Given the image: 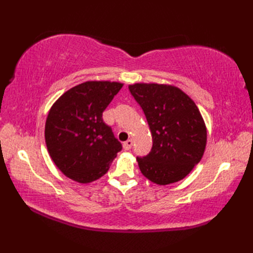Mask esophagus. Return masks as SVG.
<instances>
[{
  "instance_id": "34e87169",
  "label": "esophagus",
  "mask_w": 253,
  "mask_h": 253,
  "mask_svg": "<svg viewBox=\"0 0 253 253\" xmlns=\"http://www.w3.org/2000/svg\"><path fill=\"white\" fill-rule=\"evenodd\" d=\"M132 143H133V142H132L131 139H128L127 141L124 142L123 147H124V149H125V150H130L131 147H132Z\"/></svg>"
}]
</instances>
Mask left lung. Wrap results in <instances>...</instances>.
<instances>
[{"label":"left lung","instance_id":"1","mask_svg":"<svg viewBox=\"0 0 253 253\" xmlns=\"http://www.w3.org/2000/svg\"><path fill=\"white\" fill-rule=\"evenodd\" d=\"M128 89L152 135L151 151L137 157L142 175L158 185L182 179L200 162L207 144V128L195 102L173 85L136 84Z\"/></svg>","mask_w":253,"mask_h":253}]
</instances>
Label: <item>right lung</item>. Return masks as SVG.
Returning <instances> with one entry per match:
<instances>
[{"label": "right lung", "mask_w": 253, "mask_h": 253, "mask_svg": "<svg viewBox=\"0 0 253 253\" xmlns=\"http://www.w3.org/2000/svg\"><path fill=\"white\" fill-rule=\"evenodd\" d=\"M123 84L87 82L60 96L45 123V143L50 157L64 175L87 184L99 179L122 150L102 113Z\"/></svg>", "instance_id": "add662e5"}]
</instances>
